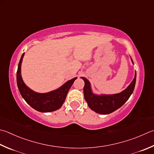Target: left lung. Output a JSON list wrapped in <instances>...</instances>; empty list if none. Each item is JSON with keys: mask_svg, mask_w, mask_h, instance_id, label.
<instances>
[{"mask_svg": "<svg viewBox=\"0 0 154 154\" xmlns=\"http://www.w3.org/2000/svg\"><path fill=\"white\" fill-rule=\"evenodd\" d=\"M85 82L84 86V96L88 106L99 114L106 115L119 109L129 99L133 93L136 82V73L134 79L127 88L121 93L112 95L97 96L92 94L89 81L82 78Z\"/></svg>", "mask_w": 154, "mask_h": 154, "instance_id": "obj_1", "label": "left lung"}]
</instances>
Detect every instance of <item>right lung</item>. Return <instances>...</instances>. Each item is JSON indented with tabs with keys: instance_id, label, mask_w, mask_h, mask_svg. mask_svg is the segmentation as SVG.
Wrapping results in <instances>:
<instances>
[{
	"instance_id": "add662e5",
	"label": "right lung",
	"mask_w": 154,
	"mask_h": 154,
	"mask_svg": "<svg viewBox=\"0 0 154 154\" xmlns=\"http://www.w3.org/2000/svg\"><path fill=\"white\" fill-rule=\"evenodd\" d=\"M23 56H24V53L23 54L20 59L17 72V86L22 97L32 108L39 112H51L60 109L64 103L69 90L76 78L68 81L56 91L43 94L37 93L29 88L22 80L21 66Z\"/></svg>"
}]
</instances>
